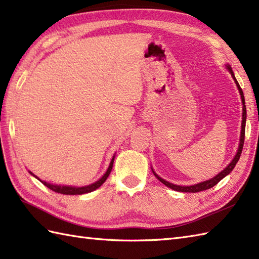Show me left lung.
I'll use <instances>...</instances> for the list:
<instances>
[{
  "label": "left lung",
  "mask_w": 259,
  "mask_h": 259,
  "mask_svg": "<svg viewBox=\"0 0 259 259\" xmlns=\"http://www.w3.org/2000/svg\"><path fill=\"white\" fill-rule=\"evenodd\" d=\"M227 68H228V70H229V72L232 73L233 78H234V80H235V82H236V84H237V87H238V90H239V93H240V96H241V101H243V104H244V107H243V122H241V134H240V144H239V147H238L237 153H236V156H235V158L233 159V161L230 162V163L228 164V166L223 170L222 172H219V174L216 176V177H213V178L210 179V180L203 181V183L194 185V186H177V185L170 184V183H168V181L163 180L162 178L159 177L158 175H156L155 172H153V174H155L156 177H157L159 180H160L163 185H166L167 187H169V188H171V189H174V190H176V191H181V192H198V191H202V190H206V189L211 188V187H213L214 185H217V184L219 183V181H221L223 178L226 177V176H227L228 174L232 172V170L235 168L236 163H237L238 160H239L240 155H241V151H243L244 141H245V125H246V106H245V98H244L243 90H241V88H240L239 83H238L237 80H236V78H235V75H234V72H233L232 68H230L229 65H227Z\"/></svg>",
  "instance_id": "obj_1"
}]
</instances>
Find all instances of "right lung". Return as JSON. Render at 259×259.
<instances>
[{
    "label": "right lung",
    "instance_id": "right-lung-1",
    "mask_svg": "<svg viewBox=\"0 0 259 259\" xmlns=\"http://www.w3.org/2000/svg\"><path fill=\"white\" fill-rule=\"evenodd\" d=\"M113 160H114V157L112 158L111 162H110V166H109V168H108V170H107V172L104 174L100 179H99L98 181H96L95 184L89 185V186H85V187H69V186H57V185H52V184L46 183V181H43V180H40L37 177H35V176L33 175L32 172H30V174L34 176V177L37 178L38 180H40L41 183H42L43 185H45V186H47L49 189L56 191V192H58V194H62V195H82V194H88V192H91V191H93V190L98 189L99 187H100V186L104 183V181L107 180V178L109 177L110 172H111V169H112V166H113Z\"/></svg>",
    "mask_w": 259,
    "mask_h": 259
}]
</instances>
